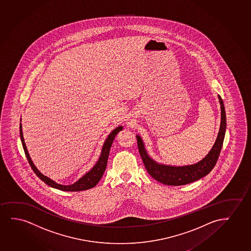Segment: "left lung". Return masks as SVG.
<instances>
[{"label":"left lung","instance_id":"obj_1","mask_svg":"<svg viewBox=\"0 0 251 251\" xmlns=\"http://www.w3.org/2000/svg\"><path fill=\"white\" fill-rule=\"evenodd\" d=\"M219 100L221 107V123L218 138L208 155L196 164L183 167L168 166L158 164L149 156L147 152L145 151V146L141 138L139 136H137L138 151L140 153L145 169L154 179L164 185L181 186L194 182L195 180L205 176L212 171L219 159L226 135V111L222 98L219 96Z\"/></svg>","mask_w":251,"mask_h":251}]
</instances>
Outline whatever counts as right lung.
Here are the masks:
<instances>
[{
  "instance_id": "1",
  "label": "right lung",
  "mask_w": 251,
  "mask_h": 251,
  "mask_svg": "<svg viewBox=\"0 0 251 251\" xmlns=\"http://www.w3.org/2000/svg\"><path fill=\"white\" fill-rule=\"evenodd\" d=\"M122 130V126H119L116 129H114L111 133H110L108 138H106V141L103 145L102 151H101V154L100 156L98 162L96 163V165L94 166L92 170H90L89 172L86 174L84 176L81 177L80 180H78L75 183L72 184V185H68V186H64V185H60L50 180L48 177L44 176L42 174L39 172V170H37L35 165L31 160V157L29 155L27 149L25 146V142H24V138H23V133H22V123L20 124V135H21V139H22V146L24 149L25 151V156L27 158L29 164L33 170V172L36 174V176L39 177L40 180H43L45 183L47 184L50 187L57 188L59 190L67 191V192H77V191L88 190L92 187H96V184L99 182V180L101 179L103 174L106 170V164H107V159H108V155H109L110 148L113 145V139L115 138L117 134Z\"/></svg>"
}]
</instances>
